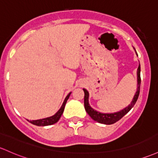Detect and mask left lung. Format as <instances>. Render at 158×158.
I'll list each match as a JSON object with an SVG mask.
<instances>
[{
    "mask_svg": "<svg viewBox=\"0 0 158 158\" xmlns=\"http://www.w3.org/2000/svg\"><path fill=\"white\" fill-rule=\"evenodd\" d=\"M137 90H136V92L135 94L134 98H133L131 103L127 107L124 108V110H121L120 112H115V113H111V114H104V113H100V112H97L94 109L91 108L89 106L88 103V96H89V94H88V91L86 89H83L85 92V98H84V105H85V111L87 112V113L90 115V117L94 120L95 121H98V122L100 123V124H112L114 123L117 122L118 121H119L123 116H124L126 114L129 112L131 109L133 108V106L136 103V100L139 98V91H140V84H141V78H140V65H139L138 70H137Z\"/></svg>",
    "mask_w": 158,
    "mask_h": 158,
    "instance_id": "left-lung-1",
    "label": "left lung"
}]
</instances>
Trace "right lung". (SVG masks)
<instances>
[{"label":"right lung","mask_w":158,"mask_h":158,"mask_svg":"<svg viewBox=\"0 0 158 158\" xmlns=\"http://www.w3.org/2000/svg\"><path fill=\"white\" fill-rule=\"evenodd\" d=\"M71 93H69L67 94V96L66 97L64 101L63 104H62L61 107L55 115L51 116V117L46 118H43V119H39V120H34V121H29V122L31 123V124H34V125L37 126H48V125H51V124H55L56 122H58V120L60 119V116H61L62 113L64 112V107L66 105V103H67V100H68L69 97H70Z\"/></svg>","instance_id":"1"}]
</instances>
